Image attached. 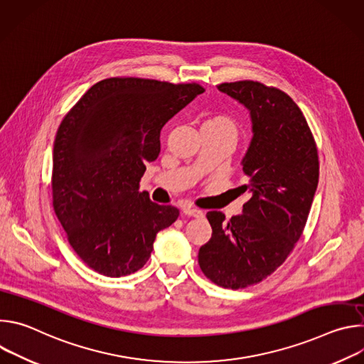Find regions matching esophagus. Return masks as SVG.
<instances>
[{"label": "esophagus", "mask_w": 364, "mask_h": 364, "mask_svg": "<svg viewBox=\"0 0 364 364\" xmlns=\"http://www.w3.org/2000/svg\"><path fill=\"white\" fill-rule=\"evenodd\" d=\"M184 215L187 216H191V218H203L204 213L198 209H194V207H186L184 209Z\"/></svg>", "instance_id": "34e87169"}]
</instances>
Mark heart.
<instances>
[{
  "label": "heart",
  "mask_w": 364,
  "mask_h": 364,
  "mask_svg": "<svg viewBox=\"0 0 364 364\" xmlns=\"http://www.w3.org/2000/svg\"><path fill=\"white\" fill-rule=\"evenodd\" d=\"M209 124H215V125H219V127H225V128H229L232 131L236 132V125L235 122L229 118V117H216L213 118L212 121H209Z\"/></svg>",
  "instance_id": "heart-1"
}]
</instances>
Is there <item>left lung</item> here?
Returning a JSON list of instances; mask_svg holds the SVG:
<instances>
[{"mask_svg":"<svg viewBox=\"0 0 364 364\" xmlns=\"http://www.w3.org/2000/svg\"><path fill=\"white\" fill-rule=\"evenodd\" d=\"M218 89L249 111L252 139L242 159L250 198L242 215L225 220L209 212L212 237L198 250L203 274L223 288H246L281 267L305 228L318 186V154L296 103L259 82L222 83Z\"/></svg>","mask_w":364,"mask_h":364,"instance_id":"obj_1","label":"left lung"}]
</instances>
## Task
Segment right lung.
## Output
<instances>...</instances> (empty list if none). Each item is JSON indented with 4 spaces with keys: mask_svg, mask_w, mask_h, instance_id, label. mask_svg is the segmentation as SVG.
Masks as SVG:
<instances>
[{
    "mask_svg": "<svg viewBox=\"0 0 364 364\" xmlns=\"http://www.w3.org/2000/svg\"><path fill=\"white\" fill-rule=\"evenodd\" d=\"M204 89L138 77L93 85L63 118L53 148V207L82 261L111 278L151 256L157 233L180 212L139 193L146 163L160 154L161 128Z\"/></svg>",
    "mask_w": 364,
    "mask_h": 364,
    "instance_id": "obj_1",
    "label": "right lung"
}]
</instances>
